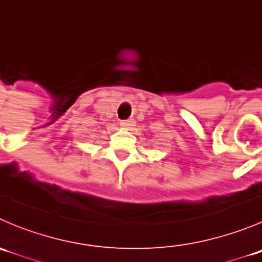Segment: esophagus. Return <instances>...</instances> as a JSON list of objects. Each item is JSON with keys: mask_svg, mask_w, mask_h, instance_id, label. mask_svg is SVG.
<instances>
[{"mask_svg": "<svg viewBox=\"0 0 262 262\" xmlns=\"http://www.w3.org/2000/svg\"><path fill=\"white\" fill-rule=\"evenodd\" d=\"M134 124H136L134 119H125V120L120 121V125L124 128H130V126H134Z\"/></svg>", "mask_w": 262, "mask_h": 262, "instance_id": "esophagus-1", "label": "esophagus"}]
</instances>
